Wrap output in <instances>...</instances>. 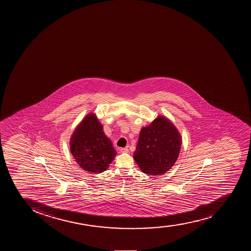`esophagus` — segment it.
Here are the masks:
<instances>
[{"label": "esophagus", "mask_w": 251, "mask_h": 251, "mask_svg": "<svg viewBox=\"0 0 251 251\" xmlns=\"http://www.w3.org/2000/svg\"><path fill=\"white\" fill-rule=\"evenodd\" d=\"M120 151H121L122 153H127V152H128V149H127V147H125V148H121V149H120Z\"/></svg>", "instance_id": "esophagus-1"}]
</instances>
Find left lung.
<instances>
[{
  "label": "left lung",
  "instance_id": "left-lung-1",
  "mask_svg": "<svg viewBox=\"0 0 251 251\" xmlns=\"http://www.w3.org/2000/svg\"><path fill=\"white\" fill-rule=\"evenodd\" d=\"M181 137L170 119L159 115L142 127L133 159L144 174L163 175L178 158Z\"/></svg>",
  "mask_w": 251,
  "mask_h": 251
}]
</instances>
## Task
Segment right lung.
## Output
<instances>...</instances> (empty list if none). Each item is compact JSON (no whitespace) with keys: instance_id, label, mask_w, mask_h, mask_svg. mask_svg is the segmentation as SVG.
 Instances as JSON below:
<instances>
[{"instance_id":"obj_1","label":"right lung","mask_w":251,"mask_h":251,"mask_svg":"<svg viewBox=\"0 0 251 251\" xmlns=\"http://www.w3.org/2000/svg\"><path fill=\"white\" fill-rule=\"evenodd\" d=\"M70 146L75 161L91 174L105 171L117 154L95 113L87 114L77 124L70 137Z\"/></svg>"}]
</instances>
